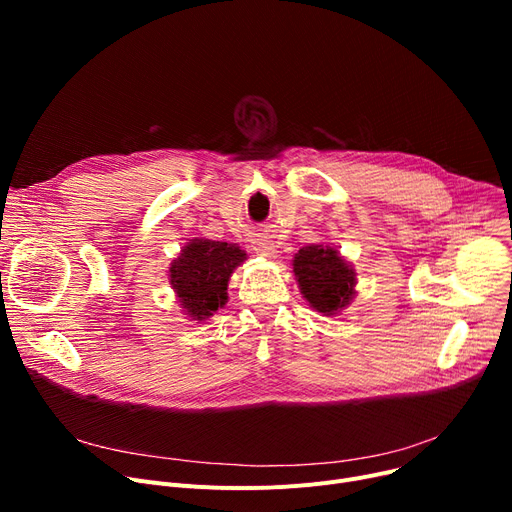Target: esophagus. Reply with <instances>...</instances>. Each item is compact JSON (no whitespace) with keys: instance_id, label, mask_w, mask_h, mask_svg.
Instances as JSON below:
<instances>
[{"instance_id":"34e87169","label":"esophagus","mask_w":512,"mask_h":512,"mask_svg":"<svg viewBox=\"0 0 512 512\" xmlns=\"http://www.w3.org/2000/svg\"><path fill=\"white\" fill-rule=\"evenodd\" d=\"M253 249L257 251V255H261V257H267V259H272V257H276V245L274 242H270V240H255V245H253Z\"/></svg>"}]
</instances>
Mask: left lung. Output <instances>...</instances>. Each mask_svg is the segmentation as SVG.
<instances>
[{
	"mask_svg": "<svg viewBox=\"0 0 512 512\" xmlns=\"http://www.w3.org/2000/svg\"><path fill=\"white\" fill-rule=\"evenodd\" d=\"M292 272L303 297L324 315H336L355 294V270L328 245L303 247L292 259Z\"/></svg>",
	"mask_w": 512,
	"mask_h": 512,
	"instance_id": "8db88e82",
	"label": "left lung"
}]
</instances>
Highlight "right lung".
Returning a JSON list of instances; mask_svg holds the SVG:
<instances>
[{"instance_id":"obj_1","label":"right lung","mask_w":512,"mask_h":512,"mask_svg":"<svg viewBox=\"0 0 512 512\" xmlns=\"http://www.w3.org/2000/svg\"><path fill=\"white\" fill-rule=\"evenodd\" d=\"M247 253L232 242L195 238L170 267V284L188 317L203 321L228 301V280Z\"/></svg>"}]
</instances>
